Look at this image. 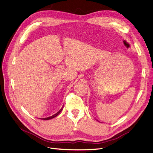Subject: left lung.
<instances>
[{
  "label": "left lung",
  "instance_id": "8db88e82",
  "mask_svg": "<svg viewBox=\"0 0 153 153\" xmlns=\"http://www.w3.org/2000/svg\"><path fill=\"white\" fill-rule=\"evenodd\" d=\"M98 122H99V121H98Z\"/></svg>",
  "mask_w": 153,
  "mask_h": 153
}]
</instances>
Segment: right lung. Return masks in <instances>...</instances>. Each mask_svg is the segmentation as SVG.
<instances>
[{"instance_id":"obj_1","label":"right lung","mask_w":153,"mask_h":153,"mask_svg":"<svg viewBox=\"0 0 153 153\" xmlns=\"http://www.w3.org/2000/svg\"><path fill=\"white\" fill-rule=\"evenodd\" d=\"M63 108H64V107H62V108L58 111V112L56 113H55V114H53V115H52V116H51V117H47V118H40V119H42V120H50V119H52V118H55V117H56L58 114H59L62 111V109H63Z\"/></svg>"}]
</instances>
